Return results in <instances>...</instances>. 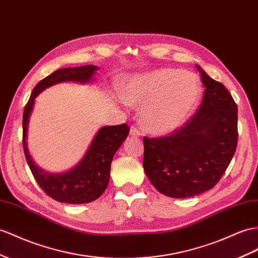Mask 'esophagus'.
<instances>
[{
  "instance_id": "obj_1",
  "label": "esophagus",
  "mask_w": 258,
  "mask_h": 258,
  "mask_svg": "<svg viewBox=\"0 0 258 258\" xmlns=\"http://www.w3.org/2000/svg\"><path fill=\"white\" fill-rule=\"evenodd\" d=\"M130 134L132 136H141V131L138 130L136 126H134V125H132L131 126V130H130Z\"/></svg>"
}]
</instances>
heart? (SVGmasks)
<instances>
[{"label":"heart","mask_w":258,"mask_h":258,"mask_svg":"<svg viewBox=\"0 0 258 258\" xmlns=\"http://www.w3.org/2000/svg\"><path fill=\"white\" fill-rule=\"evenodd\" d=\"M202 95L198 78L179 69H160L131 79L122 88L125 101L142 107L144 128L170 133L186 122Z\"/></svg>","instance_id":"heart-1"}]
</instances>
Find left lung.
Instances as JSON below:
<instances>
[{"mask_svg": "<svg viewBox=\"0 0 258 258\" xmlns=\"http://www.w3.org/2000/svg\"><path fill=\"white\" fill-rule=\"evenodd\" d=\"M205 87L194 116L168 136L144 137V171L161 194L173 198L200 195L226 172L237 145V107L224 86L200 65Z\"/></svg>", "mask_w": 258, "mask_h": 258, "instance_id": "obj_1", "label": "left lung"}]
</instances>
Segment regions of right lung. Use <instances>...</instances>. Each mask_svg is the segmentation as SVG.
<instances>
[{
    "label": "right lung",
    "mask_w": 258,
    "mask_h": 258,
    "mask_svg": "<svg viewBox=\"0 0 258 258\" xmlns=\"http://www.w3.org/2000/svg\"><path fill=\"white\" fill-rule=\"evenodd\" d=\"M95 65L61 69L39 82L26 104L23 116V146L26 160L35 180L44 193L53 200L68 204H86L97 200L108 186L111 162L116 150L126 140L130 127L126 123L103 126L98 131L87 153L76 167L64 173H49L38 168L27 147L28 122L35 99L45 88L62 82L88 83L92 81Z\"/></svg>",
    "instance_id": "obj_1"
}]
</instances>
